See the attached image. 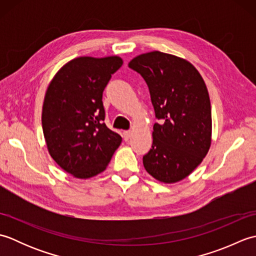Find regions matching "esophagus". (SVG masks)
I'll list each match as a JSON object with an SVG mask.
<instances>
[{"label":"esophagus","instance_id":"1","mask_svg":"<svg viewBox=\"0 0 256 256\" xmlns=\"http://www.w3.org/2000/svg\"><path fill=\"white\" fill-rule=\"evenodd\" d=\"M131 135H132L131 131H124L123 132V138H124V140H128L130 138H131Z\"/></svg>","mask_w":256,"mask_h":256}]
</instances>
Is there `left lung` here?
<instances>
[{
    "label": "left lung",
    "mask_w": 256,
    "mask_h": 256,
    "mask_svg": "<svg viewBox=\"0 0 256 256\" xmlns=\"http://www.w3.org/2000/svg\"><path fill=\"white\" fill-rule=\"evenodd\" d=\"M148 84L155 116L152 148L143 157L146 172L157 180H182L197 167L211 145L208 89L189 62L160 52L142 54L128 62Z\"/></svg>",
    "instance_id": "1"
}]
</instances>
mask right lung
<instances>
[{
  "label": "right lung",
  "mask_w": 256,
  "mask_h": 256,
  "mask_svg": "<svg viewBox=\"0 0 256 256\" xmlns=\"http://www.w3.org/2000/svg\"><path fill=\"white\" fill-rule=\"evenodd\" d=\"M122 58L78 57L58 70L48 86L42 125L52 160L76 178L106 170L122 138L106 123L103 90Z\"/></svg>",
  "instance_id": "add662e5"
}]
</instances>
